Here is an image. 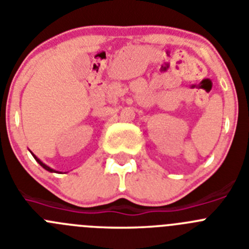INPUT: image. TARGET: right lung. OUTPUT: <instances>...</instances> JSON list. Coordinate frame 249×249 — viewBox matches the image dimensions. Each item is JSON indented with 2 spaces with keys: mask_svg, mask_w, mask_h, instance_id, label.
<instances>
[{
  "mask_svg": "<svg viewBox=\"0 0 249 249\" xmlns=\"http://www.w3.org/2000/svg\"><path fill=\"white\" fill-rule=\"evenodd\" d=\"M32 156H34V157H35V160H37V162H38V163H39V164H41V166H42V167H43V168H45V169H46V171H48V172H54V173H59V172H58V171H54V169H52V168H51V167H48V166H47V164H45V163H43L42 160H38V158H37V157H36V156H35V155H34V153H32Z\"/></svg>",
  "mask_w": 249,
  "mask_h": 249,
  "instance_id": "add662e5",
  "label": "right lung"
}]
</instances>
